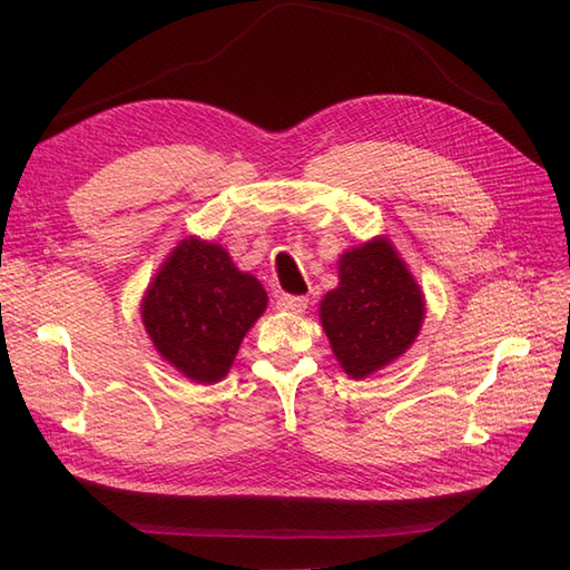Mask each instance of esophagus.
<instances>
[{"label":"esophagus","instance_id":"1","mask_svg":"<svg viewBox=\"0 0 570 570\" xmlns=\"http://www.w3.org/2000/svg\"><path fill=\"white\" fill-rule=\"evenodd\" d=\"M308 306V298L306 296H278L276 298V308L284 311V313H304Z\"/></svg>","mask_w":570,"mask_h":570}]
</instances>
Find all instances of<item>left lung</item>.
Masks as SVG:
<instances>
[{
  "mask_svg": "<svg viewBox=\"0 0 570 570\" xmlns=\"http://www.w3.org/2000/svg\"><path fill=\"white\" fill-rule=\"evenodd\" d=\"M318 316L343 372L365 380L414 345L426 298L390 237L377 235L341 254Z\"/></svg>",
  "mask_w": 570,
  "mask_h": 570,
  "instance_id": "obj_1",
  "label": "left lung"
}]
</instances>
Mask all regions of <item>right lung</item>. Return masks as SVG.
<instances>
[{
	"label": "right lung",
	"instance_id": "1",
	"mask_svg": "<svg viewBox=\"0 0 570 570\" xmlns=\"http://www.w3.org/2000/svg\"><path fill=\"white\" fill-rule=\"evenodd\" d=\"M266 301L259 278L239 272L223 245L186 237L161 262L139 308L161 360L190 382L215 384L227 377Z\"/></svg>",
	"mask_w": 570,
	"mask_h": 570
}]
</instances>
